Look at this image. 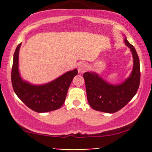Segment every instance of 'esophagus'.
<instances>
[{
    "mask_svg": "<svg viewBox=\"0 0 152 152\" xmlns=\"http://www.w3.org/2000/svg\"><path fill=\"white\" fill-rule=\"evenodd\" d=\"M88 64H87L86 63L81 62L79 64H78V72H80V73L85 72V71H86L87 69H88Z\"/></svg>",
    "mask_w": 152,
    "mask_h": 152,
    "instance_id": "34e87169",
    "label": "esophagus"
}]
</instances>
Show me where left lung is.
<instances>
[{
    "mask_svg": "<svg viewBox=\"0 0 152 152\" xmlns=\"http://www.w3.org/2000/svg\"><path fill=\"white\" fill-rule=\"evenodd\" d=\"M124 42L131 49L134 58L133 70L126 81L113 85L94 72H85L83 75L88 102L96 111L111 114L116 112L126 106L137 94L140 83L139 58L134 47L126 38Z\"/></svg>",
    "mask_w": 152,
    "mask_h": 152,
    "instance_id": "obj_1",
    "label": "left lung"
}]
</instances>
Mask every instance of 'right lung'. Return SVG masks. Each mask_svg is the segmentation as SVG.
Instances as JSON below:
<instances>
[{
    "mask_svg": "<svg viewBox=\"0 0 152 152\" xmlns=\"http://www.w3.org/2000/svg\"><path fill=\"white\" fill-rule=\"evenodd\" d=\"M21 43L18 45L13 55L11 82L15 94L33 111L44 113L60 109L64 104L77 69L68 71L56 79L43 85H33L23 81L18 71V53Z\"/></svg>",
    "mask_w": 152,
    "mask_h": 152,
    "instance_id": "obj_1",
    "label": "right lung"
}]
</instances>
